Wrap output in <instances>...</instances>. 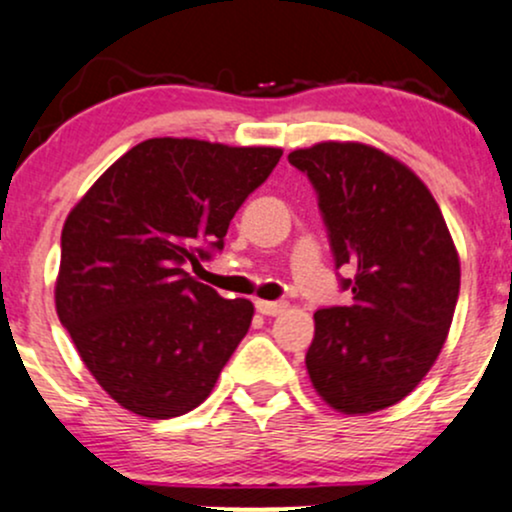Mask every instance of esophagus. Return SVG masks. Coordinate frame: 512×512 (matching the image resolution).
<instances>
[{"instance_id": "esophagus-1", "label": "esophagus", "mask_w": 512, "mask_h": 512, "mask_svg": "<svg viewBox=\"0 0 512 512\" xmlns=\"http://www.w3.org/2000/svg\"><path fill=\"white\" fill-rule=\"evenodd\" d=\"M255 308L260 310L262 315L274 317V315H281V313H284V310L289 308V305H286L284 301H257V303H255Z\"/></svg>"}]
</instances>
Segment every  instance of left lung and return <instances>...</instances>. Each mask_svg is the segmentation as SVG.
<instances>
[{"label":"left lung","mask_w":512,"mask_h":512,"mask_svg":"<svg viewBox=\"0 0 512 512\" xmlns=\"http://www.w3.org/2000/svg\"><path fill=\"white\" fill-rule=\"evenodd\" d=\"M313 182L351 301L322 308L305 354L315 392L342 414H373L414 390L448 339L460 255L414 170L361 142L289 154Z\"/></svg>","instance_id":"8db88e82"}]
</instances>
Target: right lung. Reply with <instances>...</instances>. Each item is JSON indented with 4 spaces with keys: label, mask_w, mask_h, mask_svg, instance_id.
Returning <instances> with one entry per match:
<instances>
[{
    "label": "right lung",
    "mask_w": 512,
    "mask_h": 512,
    "mask_svg": "<svg viewBox=\"0 0 512 512\" xmlns=\"http://www.w3.org/2000/svg\"><path fill=\"white\" fill-rule=\"evenodd\" d=\"M284 151L158 137L132 146L62 228L55 305L84 366L120 407L173 419L204 402L255 308L185 272L221 250L240 204Z\"/></svg>",
    "instance_id": "right-lung-1"
}]
</instances>
